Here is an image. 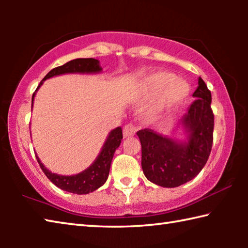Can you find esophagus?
Listing matches in <instances>:
<instances>
[{"label":"esophagus","mask_w":248,"mask_h":248,"mask_svg":"<svg viewBox=\"0 0 248 248\" xmlns=\"http://www.w3.org/2000/svg\"><path fill=\"white\" fill-rule=\"evenodd\" d=\"M137 132V128L134 127L133 124H125L124 127V138H129V137H133L134 134Z\"/></svg>","instance_id":"1"}]
</instances>
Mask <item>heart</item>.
Masks as SVG:
<instances>
[{
    "label": "heart",
    "mask_w": 248,
    "mask_h": 248,
    "mask_svg": "<svg viewBox=\"0 0 248 248\" xmlns=\"http://www.w3.org/2000/svg\"><path fill=\"white\" fill-rule=\"evenodd\" d=\"M141 89L145 96L158 94L146 112L152 118L180 106L190 93L189 84L182 78H176L175 74L167 71H156L149 74L141 81Z\"/></svg>",
    "instance_id": "b5f03b06"
}]
</instances>
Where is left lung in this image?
Returning a JSON list of instances; mask_svg holds the SVG:
<instances>
[{"mask_svg": "<svg viewBox=\"0 0 248 248\" xmlns=\"http://www.w3.org/2000/svg\"><path fill=\"white\" fill-rule=\"evenodd\" d=\"M192 96L196 100L182 119L187 141L170 139L151 129L137 132L141 142L143 173L150 182L161 187H178L195 178L211 153L215 115L211 92L201 78Z\"/></svg>", "mask_w": 248, "mask_h": 248, "instance_id": "8db88e82", "label": "left lung"}]
</instances>
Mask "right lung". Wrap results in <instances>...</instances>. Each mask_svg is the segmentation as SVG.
<instances>
[{"mask_svg":"<svg viewBox=\"0 0 248 248\" xmlns=\"http://www.w3.org/2000/svg\"><path fill=\"white\" fill-rule=\"evenodd\" d=\"M100 71H102V68L99 65V61L96 60V59H74V60H71L66 62L65 64L57 66V68L50 71L44 78L43 81L40 82L36 91H38L39 87L43 85V82L46 81V79L57 77V75L66 73H98ZM35 94L36 92L32 94L31 104H33ZM121 140H123V130H121L120 127H117L112 131L109 132L107 139L105 141L102 150H100V153L93 162V164L89 169H86L85 170H83L77 175L63 176L51 173V171L44 166L37 154L36 158L45 175L57 187L64 191L72 192V194L86 195L98 189L100 186H103L106 183L109 175V170H110L112 157H114L115 151L119 148Z\"/></svg>","mask_w":248,"mask_h":248,"instance_id":"add662e5","label":"right lung"}]
</instances>
